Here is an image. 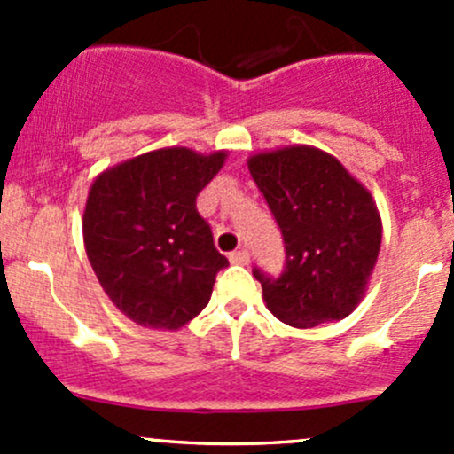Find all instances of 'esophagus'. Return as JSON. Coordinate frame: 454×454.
Wrapping results in <instances>:
<instances>
[{
    "instance_id": "esophagus-1",
    "label": "esophagus",
    "mask_w": 454,
    "mask_h": 454,
    "mask_svg": "<svg viewBox=\"0 0 454 454\" xmlns=\"http://www.w3.org/2000/svg\"><path fill=\"white\" fill-rule=\"evenodd\" d=\"M228 259H231V263H237V265H248L250 263V253L248 250H235V253H231V256H228Z\"/></svg>"
}]
</instances>
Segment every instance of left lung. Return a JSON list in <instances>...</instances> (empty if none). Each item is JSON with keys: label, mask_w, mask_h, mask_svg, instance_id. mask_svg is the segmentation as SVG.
I'll return each mask as SVG.
<instances>
[{"label": "left lung", "mask_w": 454, "mask_h": 454, "mask_svg": "<svg viewBox=\"0 0 454 454\" xmlns=\"http://www.w3.org/2000/svg\"><path fill=\"white\" fill-rule=\"evenodd\" d=\"M248 168L286 244L277 278L253 270L270 312L299 329L349 316L382 244L369 191L333 155L308 145L256 153Z\"/></svg>", "instance_id": "obj_1"}]
</instances>
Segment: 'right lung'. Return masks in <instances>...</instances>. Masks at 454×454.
I'll use <instances>...</instances> for the list:
<instances>
[{
    "instance_id": "right-lung-1",
    "label": "right lung",
    "mask_w": 454,
    "mask_h": 454,
    "mask_svg": "<svg viewBox=\"0 0 454 454\" xmlns=\"http://www.w3.org/2000/svg\"><path fill=\"white\" fill-rule=\"evenodd\" d=\"M223 162L226 151L168 146L116 164L91 184L87 259L112 303L142 327L180 329L208 305L228 259L195 200Z\"/></svg>"
}]
</instances>
